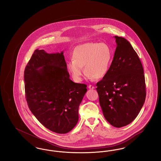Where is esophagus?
<instances>
[{"label": "esophagus", "mask_w": 161, "mask_h": 161, "mask_svg": "<svg viewBox=\"0 0 161 161\" xmlns=\"http://www.w3.org/2000/svg\"><path fill=\"white\" fill-rule=\"evenodd\" d=\"M88 87H89V89H93L95 88V87H94L93 86H92V85H89V86H88Z\"/></svg>", "instance_id": "1"}]
</instances>
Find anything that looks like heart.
<instances>
[{
	"label": "heart",
	"mask_w": 161,
	"mask_h": 161,
	"mask_svg": "<svg viewBox=\"0 0 161 161\" xmlns=\"http://www.w3.org/2000/svg\"><path fill=\"white\" fill-rule=\"evenodd\" d=\"M112 58V50L107 43L89 42L75 49L68 69L77 82L82 80L83 67L87 78L100 79L106 75Z\"/></svg>",
	"instance_id": "heart-1"
}]
</instances>
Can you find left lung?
Wrapping results in <instances>:
<instances>
[{
  "label": "left lung",
  "instance_id": "1",
  "mask_svg": "<svg viewBox=\"0 0 161 161\" xmlns=\"http://www.w3.org/2000/svg\"><path fill=\"white\" fill-rule=\"evenodd\" d=\"M114 37L116 47L113 61L96 89L104 118L119 128L139 114L146 100V84L142 63L129 42Z\"/></svg>",
  "mask_w": 161,
  "mask_h": 161
}]
</instances>
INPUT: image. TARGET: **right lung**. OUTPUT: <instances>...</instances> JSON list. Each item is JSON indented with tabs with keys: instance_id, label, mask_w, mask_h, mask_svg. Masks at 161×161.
<instances>
[{
	"instance_id": "1",
	"label": "right lung",
	"mask_w": 161,
	"mask_h": 161,
	"mask_svg": "<svg viewBox=\"0 0 161 161\" xmlns=\"http://www.w3.org/2000/svg\"><path fill=\"white\" fill-rule=\"evenodd\" d=\"M63 52L36 49L24 71L26 99L32 114L47 129L67 133L78 121L87 86L69 78Z\"/></svg>"
}]
</instances>
